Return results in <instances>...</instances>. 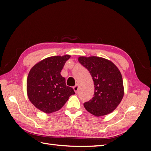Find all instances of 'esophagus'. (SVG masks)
<instances>
[{"label": "esophagus", "instance_id": "1", "mask_svg": "<svg viewBox=\"0 0 151 151\" xmlns=\"http://www.w3.org/2000/svg\"><path fill=\"white\" fill-rule=\"evenodd\" d=\"M78 88H79L78 85H75V86L73 87L74 91H75V92L76 93H78Z\"/></svg>", "mask_w": 151, "mask_h": 151}]
</instances>
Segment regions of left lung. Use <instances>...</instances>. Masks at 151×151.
<instances>
[{"instance_id":"8db88e82","label":"left lung","mask_w":151,"mask_h":151,"mask_svg":"<svg viewBox=\"0 0 151 151\" xmlns=\"http://www.w3.org/2000/svg\"><path fill=\"white\" fill-rule=\"evenodd\" d=\"M78 62L87 69L94 82V97L84 104L89 113L97 117L114 111L124 96L121 73L110 60L97 56H80Z\"/></svg>"}]
</instances>
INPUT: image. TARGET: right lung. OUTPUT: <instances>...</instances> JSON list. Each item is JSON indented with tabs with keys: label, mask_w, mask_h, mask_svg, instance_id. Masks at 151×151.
I'll return each instance as SVG.
<instances>
[{
	"label": "right lung",
	"mask_w": 151,
	"mask_h": 151,
	"mask_svg": "<svg viewBox=\"0 0 151 151\" xmlns=\"http://www.w3.org/2000/svg\"><path fill=\"white\" fill-rule=\"evenodd\" d=\"M70 56H51L34 65L28 73L27 81V95L38 110L50 114L60 110L70 95L73 89L65 84L61 70Z\"/></svg>",
	"instance_id": "add662e5"
}]
</instances>
